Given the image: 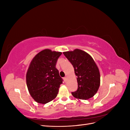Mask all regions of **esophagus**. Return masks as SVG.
Listing matches in <instances>:
<instances>
[{
    "mask_svg": "<svg viewBox=\"0 0 130 130\" xmlns=\"http://www.w3.org/2000/svg\"><path fill=\"white\" fill-rule=\"evenodd\" d=\"M67 77H64V80L65 81H67Z\"/></svg>",
    "mask_w": 130,
    "mask_h": 130,
    "instance_id": "1",
    "label": "esophagus"
}]
</instances>
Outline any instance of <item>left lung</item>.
<instances>
[{"instance_id":"obj_1","label":"left lung","mask_w":130,"mask_h":130,"mask_svg":"<svg viewBox=\"0 0 130 130\" xmlns=\"http://www.w3.org/2000/svg\"><path fill=\"white\" fill-rule=\"evenodd\" d=\"M73 65L77 76L78 88L72 92L77 99L87 100L98 92L100 85V74L95 61L89 54L76 49L63 53Z\"/></svg>"}]
</instances>
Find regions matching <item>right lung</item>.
<instances>
[{
  "mask_svg": "<svg viewBox=\"0 0 130 130\" xmlns=\"http://www.w3.org/2000/svg\"><path fill=\"white\" fill-rule=\"evenodd\" d=\"M61 52L49 49L42 50L31 61L26 75L29 92L37 103L44 104L55 98L62 78L56 68Z\"/></svg>",
  "mask_w": 130,
  "mask_h": 130,
  "instance_id": "obj_1",
  "label": "right lung"
}]
</instances>
